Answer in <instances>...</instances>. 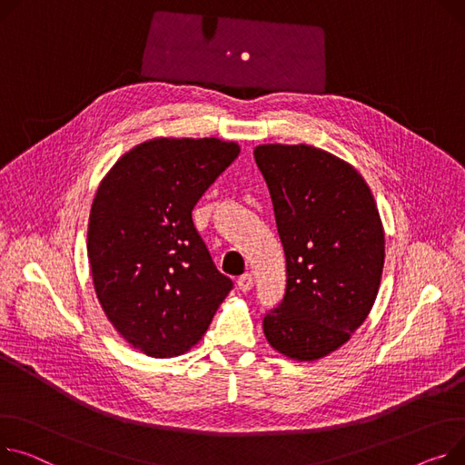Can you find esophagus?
Segmentation results:
<instances>
[{"instance_id": "esophagus-1", "label": "esophagus", "mask_w": 465, "mask_h": 465, "mask_svg": "<svg viewBox=\"0 0 465 465\" xmlns=\"http://www.w3.org/2000/svg\"><path fill=\"white\" fill-rule=\"evenodd\" d=\"M252 286H254V278H252L251 272H244L242 276L237 278V288H239L241 292H244V293L251 292Z\"/></svg>"}]
</instances>
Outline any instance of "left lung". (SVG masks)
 <instances>
[{"mask_svg":"<svg viewBox=\"0 0 465 465\" xmlns=\"http://www.w3.org/2000/svg\"><path fill=\"white\" fill-rule=\"evenodd\" d=\"M286 256V292L263 318L267 342L318 361L351 338L376 301L385 233L362 175L314 145L254 149Z\"/></svg>","mask_w":465,"mask_h":465,"instance_id":"8db88e82","label":"left lung"}]
</instances>
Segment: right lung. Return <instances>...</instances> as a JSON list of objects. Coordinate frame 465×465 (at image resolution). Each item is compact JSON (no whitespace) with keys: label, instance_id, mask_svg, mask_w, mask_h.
Listing matches in <instances>:
<instances>
[{"label":"right lung","instance_id":"right-lung-1","mask_svg":"<svg viewBox=\"0 0 465 465\" xmlns=\"http://www.w3.org/2000/svg\"><path fill=\"white\" fill-rule=\"evenodd\" d=\"M239 151L219 138H154L123 154L99 184L87 226L93 284L115 331L149 357L196 346L233 288L193 209Z\"/></svg>","mask_w":465,"mask_h":465}]
</instances>
